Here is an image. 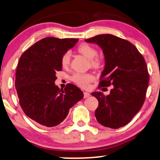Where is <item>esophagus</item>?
<instances>
[{
    "label": "esophagus",
    "instance_id": "esophagus-1",
    "mask_svg": "<svg viewBox=\"0 0 160 160\" xmlns=\"http://www.w3.org/2000/svg\"><path fill=\"white\" fill-rule=\"evenodd\" d=\"M90 94L88 92H84V98H87L90 97Z\"/></svg>",
    "mask_w": 160,
    "mask_h": 160
}]
</instances>
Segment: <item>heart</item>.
I'll return each mask as SVG.
<instances>
[{"instance_id":"obj_1","label":"heart","mask_w":160,"mask_h":160,"mask_svg":"<svg viewBox=\"0 0 160 160\" xmlns=\"http://www.w3.org/2000/svg\"><path fill=\"white\" fill-rule=\"evenodd\" d=\"M78 51L81 54L90 60V65L92 68H98L101 65V59L96 57L98 54L97 50L94 47L88 44H81L78 47ZM70 62V54L68 52L63 54L62 57L61 63L63 68H67ZM94 78L91 75H82V74L76 73L72 77V80L78 85L82 88H88L89 83L93 80Z\"/></svg>"}]
</instances>
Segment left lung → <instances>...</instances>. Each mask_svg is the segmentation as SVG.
I'll return each mask as SVG.
<instances>
[{"label":"left lung","mask_w":160,"mask_h":160,"mask_svg":"<svg viewBox=\"0 0 160 160\" xmlns=\"http://www.w3.org/2000/svg\"><path fill=\"white\" fill-rule=\"evenodd\" d=\"M103 50L105 66L98 88L113 85L110 94L93 92L98 101L95 112L98 122L118 128L127 124L141 109L149 76L144 57L132 43L112 34H100L85 39Z\"/></svg>","instance_id":"left-lung-1"}]
</instances>
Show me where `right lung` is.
<instances>
[{
  "mask_svg": "<svg viewBox=\"0 0 160 160\" xmlns=\"http://www.w3.org/2000/svg\"><path fill=\"white\" fill-rule=\"evenodd\" d=\"M78 39L46 37L23 52L16 72L15 86L26 115L42 126L53 127L65 120L72 107L84 95L79 88L55 85L56 72L62 68L63 54Z\"/></svg>",
  "mask_w": 160,
  "mask_h": 160,
  "instance_id": "right-lung-1",
  "label": "right lung"
}]
</instances>
